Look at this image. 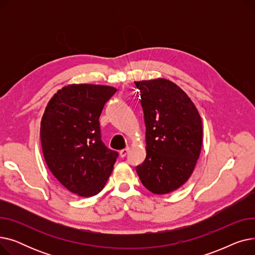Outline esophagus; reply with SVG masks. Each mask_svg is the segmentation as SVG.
Here are the masks:
<instances>
[{
    "label": "esophagus",
    "mask_w": 255,
    "mask_h": 255,
    "mask_svg": "<svg viewBox=\"0 0 255 255\" xmlns=\"http://www.w3.org/2000/svg\"><path fill=\"white\" fill-rule=\"evenodd\" d=\"M128 152H129V148H125V149H123V150H121V151H120V156L122 157V158H124V157L128 154Z\"/></svg>",
    "instance_id": "obj_1"
}]
</instances>
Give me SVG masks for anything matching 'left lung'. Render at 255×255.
Here are the masks:
<instances>
[{
  "instance_id": "8db88e82",
  "label": "left lung",
  "mask_w": 255,
  "mask_h": 255,
  "mask_svg": "<svg viewBox=\"0 0 255 255\" xmlns=\"http://www.w3.org/2000/svg\"><path fill=\"white\" fill-rule=\"evenodd\" d=\"M145 124L144 161L136 166L146 189L165 194L189 179L203 142L202 119L195 105L167 79L134 82Z\"/></svg>"
}]
</instances>
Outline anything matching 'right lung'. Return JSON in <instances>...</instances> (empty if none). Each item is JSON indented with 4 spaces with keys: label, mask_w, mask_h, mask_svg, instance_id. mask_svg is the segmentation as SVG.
Listing matches in <instances>:
<instances>
[{
    "label": "right lung",
    "mask_w": 255,
    "mask_h": 255,
    "mask_svg": "<svg viewBox=\"0 0 255 255\" xmlns=\"http://www.w3.org/2000/svg\"><path fill=\"white\" fill-rule=\"evenodd\" d=\"M117 89L100 85H70L49 100L40 137L52 175L80 196L98 194L119 156L101 139L99 118Z\"/></svg>",
    "instance_id": "obj_1"
}]
</instances>
